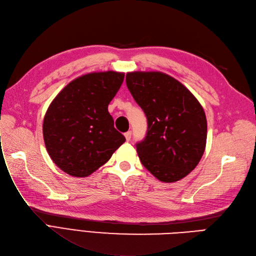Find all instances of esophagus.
Listing matches in <instances>:
<instances>
[{
	"label": "esophagus",
	"instance_id": "obj_1",
	"mask_svg": "<svg viewBox=\"0 0 256 256\" xmlns=\"http://www.w3.org/2000/svg\"><path fill=\"white\" fill-rule=\"evenodd\" d=\"M124 136H126V142H130V138H132V130H128V132H126V133L124 134Z\"/></svg>",
	"mask_w": 256,
	"mask_h": 256
}]
</instances>
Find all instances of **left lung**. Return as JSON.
I'll list each match as a JSON object with an SVG mask.
<instances>
[{
	"label": "left lung",
	"mask_w": 256,
	"mask_h": 256,
	"mask_svg": "<svg viewBox=\"0 0 256 256\" xmlns=\"http://www.w3.org/2000/svg\"><path fill=\"white\" fill-rule=\"evenodd\" d=\"M126 86L148 120L136 144L139 160L162 182L172 183L199 164L206 146L203 107L178 80L162 72H130Z\"/></svg>",
	"instance_id": "obj_1"
}]
</instances>
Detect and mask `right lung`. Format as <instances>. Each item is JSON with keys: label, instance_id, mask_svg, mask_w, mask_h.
Wrapping results in <instances>:
<instances>
[{"label": "right lung", "instance_id": "obj_1", "mask_svg": "<svg viewBox=\"0 0 256 256\" xmlns=\"http://www.w3.org/2000/svg\"><path fill=\"white\" fill-rule=\"evenodd\" d=\"M123 80L124 73L114 71L85 74L70 82L48 106L42 126L44 144L64 172L88 176L126 142L108 112Z\"/></svg>", "mask_w": 256, "mask_h": 256}]
</instances>
